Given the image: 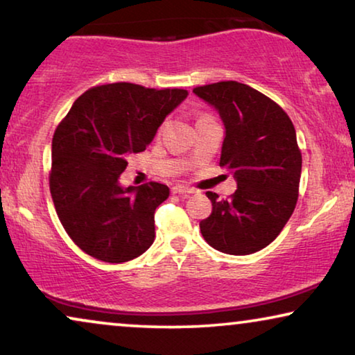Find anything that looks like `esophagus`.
I'll return each instance as SVG.
<instances>
[{"mask_svg":"<svg viewBox=\"0 0 355 355\" xmlns=\"http://www.w3.org/2000/svg\"><path fill=\"white\" fill-rule=\"evenodd\" d=\"M172 193L173 194H182V196H188V194H193L194 189L188 188V187H183V184H177V187L172 188Z\"/></svg>","mask_w":355,"mask_h":355,"instance_id":"obj_1","label":"esophagus"}]
</instances>
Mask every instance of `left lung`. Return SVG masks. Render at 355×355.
Returning <instances> with one entry per match:
<instances>
[{
	"mask_svg": "<svg viewBox=\"0 0 355 355\" xmlns=\"http://www.w3.org/2000/svg\"><path fill=\"white\" fill-rule=\"evenodd\" d=\"M218 111L225 125L220 166L237 189L228 200L205 193L211 214L199 223L207 244L230 255H250L279 236L292 216L301 177V153L287 113L247 84L221 81L193 91Z\"/></svg>",
	"mask_w": 355,
	"mask_h": 355,
	"instance_id": "obj_1",
	"label": "left lung"
}]
</instances>
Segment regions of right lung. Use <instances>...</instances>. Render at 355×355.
<instances>
[{
	"label": "right lung",
	"instance_id": "add662e5",
	"mask_svg": "<svg viewBox=\"0 0 355 355\" xmlns=\"http://www.w3.org/2000/svg\"><path fill=\"white\" fill-rule=\"evenodd\" d=\"M188 92L130 83L89 89L52 139L51 196L67 234L94 258L124 263L155 242V211L168 198L156 182L123 187L127 156L146 150Z\"/></svg>",
	"mask_w": 355,
	"mask_h": 355
}]
</instances>
